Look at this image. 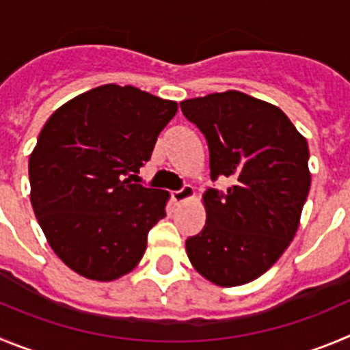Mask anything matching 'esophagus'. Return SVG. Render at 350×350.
I'll return each instance as SVG.
<instances>
[{"mask_svg":"<svg viewBox=\"0 0 350 350\" xmlns=\"http://www.w3.org/2000/svg\"><path fill=\"white\" fill-rule=\"evenodd\" d=\"M193 197H195V188L190 187V185L183 187L181 190H178V191H172V200H174L176 204L187 202V200H190V198H193Z\"/></svg>","mask_w":350,"mask_h":350,"instance_id":"obj_1","label":"esophagus"}]
</instances>
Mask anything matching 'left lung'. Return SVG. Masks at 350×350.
Masks as SVG:
<instances>
[{"mask_svg": "<svg viewBox=\"0 0 350 350\" xmlns=\"http://www.w3.org/2000/svg\"><path fill=\"white\" fill-rule=\"evenodd\" d=\"M206 136L211 178L234 185L202 195L206 225L187 241L190 263L221 288L247 284L288 250L310 190L308 144L282 109L239 90L179 103Z\"/></svg>", "mask_w": 350, "mask_h": 350, "instance_id": "8db88e82", "label": "left lung"}]
</instances>
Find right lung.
Listing matches in <instances>:
<instances>
[{"instance_id": "obj_1", "label": "right lung", "mask_w": 350, "mask_h": 350, "mask_svg": "<svg viewBox=\"0 0 350 350\" xmlns=\"http://www.w3.org/2000/svg\"><path fill=\"white\" fill-rule=\"evenodd\" d=\"M178 111L132 85H100L52 113L29 155L31 204L66 267L99 282L136 269L169 191L132 183Z\"/></svg>"}]
</instances>
